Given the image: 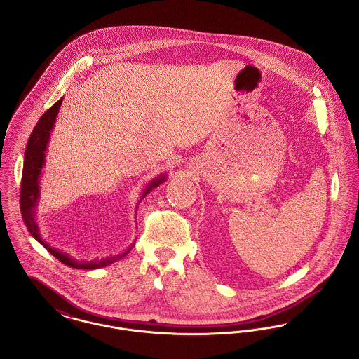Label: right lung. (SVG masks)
<instances>
[{
    "label": "right lung",
    "instance_id": "right-lung-1",
    "mask_svg": "<svg viewBox=\"0 0 359 359\" xmlns=\"http://www.w3.org/2000/svg\"><path fill=\"white\" fill-rule=\"evenodd\" d=\"M64 97H61L54 106L50 107L44 114L42 118L38 121L36 126L34 127L31 137L27 142V148L24 153V167H22V190H20V209H22V217L27 229L31 233V236L39 241L43 247L51 253L53 256H55L61 263H64L69 267L73 269H79V270H95V269H100V267H106L112 263H115L116 260L122 259L125 255L128 253L131 250V245L126 252L119 253V255H109L102 259H93V260H77L73 259L69 253L62 252L58 248L51 247L50 244H47L41 236L39 232V225L36 224V206L41 198V189H39V183H41V176H42V169L46 165V150L50 142V135L51 131L55 126V121H57V115L60 111V107L62 104ZM167 180V173H161L157 177H154L153 180H150L145 190L141 195L140 202L148 195L150 191L156 187H158L160 184H163Z\"/></svg>",
    "mask_w": 359,
    "mask_h": 359
}]
</instances>
